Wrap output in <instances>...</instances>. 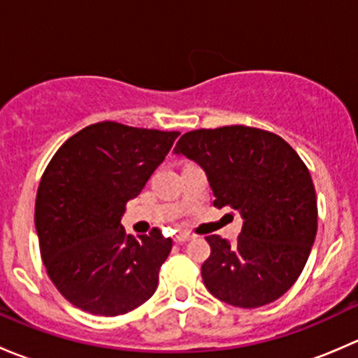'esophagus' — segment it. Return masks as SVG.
<instances>
[{
  "mask_svg": "<svg viewBox=\"0 0 358 358\" xmlns=\"http://www.w3.org/2000/svg\"><path fill=\"white\" fill-rule=\"evenodd\" d=\"M190 239H192V236H190V234H185V232H178L175 236V243H178V244L187 243V241H190Z\"/></svg>",
  "mask_w": 358,
  "mask_h": 358,
  "instance_id": "esophagus-1",
  "label": "esophagus"
}]
</instances>
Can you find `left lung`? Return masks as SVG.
<instances>
[{
	"instance_id": "obj_1",
	"label": "left lung",
	"mask_w": 358,
	"mask_h": 358,
	"mask_svg": "<svg viewBox=\"0 0 358 358\" xmlns=\"http://www.w3.org/2000/svg\"><path fill=\"white\" fill-rule=\"evenodd\" d=\"M176 156L208 175L216 208L230 206L244 223L234 244L208 236L204 286L239 308L268 305L291 289L317 236V196L301 157L275 133L223 126L185 133Z\"/></svg>"
}]
</instances>
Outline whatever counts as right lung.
Returning a JSON list of instances; mask_svg holds the SVG:
<instances>
[{
	"instance_id": "obj_1",
	"label": "right lung",
	"mask_w": 358,
	"mask_h": 358,
	"mask_svg": "<svg viewBox=\"0 0 358 358\" xmlns=\"http://www.w3.org/2000/svg\"><path fill=\"white\" fill-rule=\"evenodd\" d=\"M178 135L96 122L72 135L46 166L34 209L39 251L52 282L78 308L122 315L156 292L173 241L159 229L128 236L121 218Z\"/></svg>"
}]
</instances>
